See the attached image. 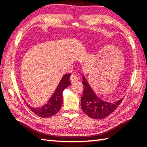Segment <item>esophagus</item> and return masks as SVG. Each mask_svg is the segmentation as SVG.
<instances>
[{
    "label": "esophagus",
    "instance_id": "1",
    "mask_svg": "<svg viewBox=\"0 0 147 147\" xmlns=\"http://www.w3.org/2000/svg\"><path fill=\"white\" fill-rule=\"evenodd\" d=\"M78 80H79V77L76 74H71V76L70 77V80L71 82H76V81H78Z\"/></svg>",
    "mask_w": 147,
    "mask_h": 147
}]
</instances>
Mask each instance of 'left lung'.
<instances>
[{
	"label": "left lung",
	"instance_id": "left-lung-1",
	"mask_svg": "<svg viewBox=\"0 0 147 147\" xmlns=\"http://www.w3.org/2000/svg\"><path fill=\"white\" fill-rule=\"evenodd\" d=\"M83 85L84 86L83 94L82 98V109L89 117L101 119L107 117L120 105L123 98L114 103L102 100L93 92L91 86L85 78L83 76Z\"/></svg>",
	"mask_w": 147,
	"mask_h": 147
}]
</instances>
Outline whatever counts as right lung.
Instances as JSON below:
<instances>
[{"instance_id": "obj_1", "label": "right lung", "mask_w": 147, "mask_h": 147, "mask_svg": "<svg viewBox=\"0 0 147 147\" xmlns=\"http://www.w3.org/2000/svg\"><path fill=\"white\" fill-rule=\"evenodd\" d=\"M71 74H65L62 78L57 88L55 90L54 94L49 99L46 104L41 107H33L30 105L28 107L36 115L41 117H49L57 114L61 108L62 104V92L64 90L71 85L69 78Z\"/></svg>"}]
</instances>
